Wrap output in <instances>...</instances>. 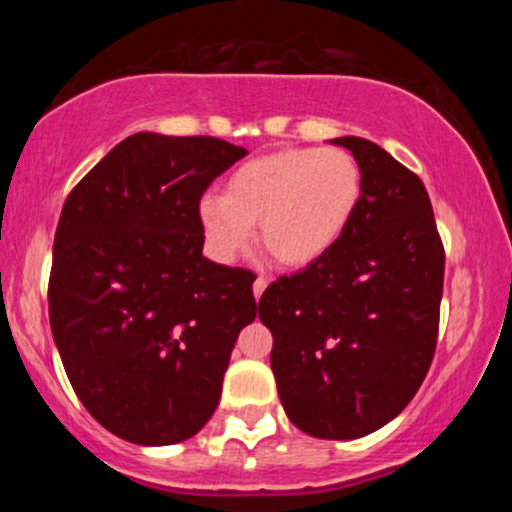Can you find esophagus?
I'll return each instance as SVG.
<instances>
[{
  "instance_id": "1",
  "label": "esophagus",
  "mask_w": 512,
  "mask_h": 512,
  "mask_svg": "<svg viewBox=\"0 0 512 512\" xmlns=\"http://www.w3.org/2000/svg\"><path fill=\"white\" fill-rule=\"evenodd\" d=\"M267 284H269V281L264 279V276H257L255 284H252V293H255L257 301H260V298H262V293H264V289H267Z\"/></svg>"
}]
</instances>
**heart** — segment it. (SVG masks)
<instances>
[{
	"mask_svg": "<svg viewBox=\"0 0 512 512\" xmlns=\"http://www.w3.org/2000/svg\"><path fill=\"white\" fill-rule=\"evenodd\" d=\"M361 168L344 149H291L252 158L223 195L199 199V226L211 255L236 260L260 223L262 245L276 262L305 267L327 255L361 202Z\"/></svg>",
	"mask_w": 512,
	"mask_h": 512,
	"instance_id": "heart-1",
	"label": "heart"
}]
</instances>
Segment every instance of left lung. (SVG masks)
Returning a JSON list of instances; mask_svg holds the SVG:
<instances>
[{
    "mask_svg": "<svg viewBox=\"0 0 512 512\" xmlns=\"http://www.w3.org/2000/svg\"><path fill=\"white\" fill-rule=\"evenodd\" d=\"M361 168V202L339 243L260 298L272 370L293 426L325 440L383 428L436 354L445 250L424 182L378 144L332 139Z\"/></svg>",
    "mask_w": 512,
    "mask_h": 512,
    "instance_id": "8db88e82",
    "label": "left lung"
}]
</instances>
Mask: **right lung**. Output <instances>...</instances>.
I'll use <instances>...</instances> for the list:
<instances>
[{
	"mask_svg": "<svg viewBox=\"0 0 512 512\" xmlns=\"http://www.w3.org/2000/svg\"><path fill=\"white\" fill-rule=\"evenodd\" d=\"M248 151L137 132L81 178L52 245L50 327L88 414L117 438L173 445L214 414L257 317L255 274L202 255L199 199Z\"/></svg>",
	"mask_w": 512,
	"mask_h": 512,
	"instance_id": "obj_1",
	"label": "right lung"
}]
</instances>
